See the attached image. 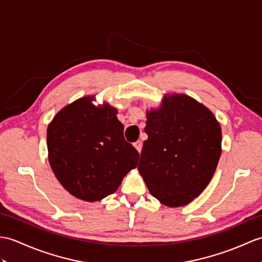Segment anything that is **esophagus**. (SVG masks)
Segmentation results:
<instances>
[{
    "label": "esophagus",
    "instance_id": "1",
    "mask_svg": "<svg viewBox=\"0 0 262 262\" xmlns=\"http://www.w3.org/2000/svg\"><path fill=\"white\" fill-rule=\"evenodd\" d=\"M134 146H135V148L141 153L142 151V147H143V143L141 141H137L136 143H134Z\"/></svg>",
    "mask_w": 262,
    "mask_h": 262
}]
</instances>
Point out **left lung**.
<instances>
[{
  "label": "left lung",
  "mask_w": 262,
  "mask_h": 262,
  "mask_svg": "<svg viewBox=\"0 0 262 262\" xmlns=\"http://www.w3.org/2000/svg\"><path fill=\"white\" fill-rule=\"evenodd\" d=\"M146 118L148 138L138 172L162 204L184 206L213 178L222 151L220 123L208 107L184 94L165 95Z\"/></svg>",
  "instance_id": "left-lung-1"
}]
</instances>
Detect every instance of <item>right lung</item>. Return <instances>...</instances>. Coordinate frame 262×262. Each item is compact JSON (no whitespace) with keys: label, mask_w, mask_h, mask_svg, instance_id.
I'll return each instance as SVG.
<instances>
[{"label":"right lung","mask_w":262,"mask_h":262,"mask_svg":"<svg viewBox=\"0 0 262 262\" xmlns=\"http://www.w3.org/2000/svg\"><path fill=\"white\" fill-rule=\"evenodd\" d=\"M95 100V96H84L64 106L47 129L54 175L71 195L86 202L116 192L139 157L125 141L117 109L108 102L96 106Z\"/></svg>","instance_id":"right-lung-1"}]
</instances>
